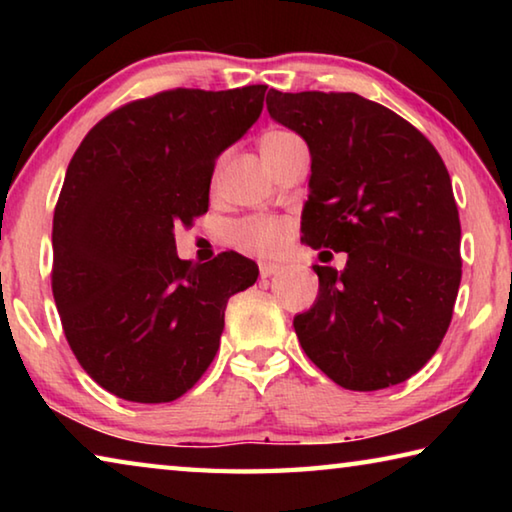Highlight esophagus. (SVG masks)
<instances>
[{"label":"esophagus","mask_w":512,"mask_h":512,"mask_svg":"<svg viewBox=\"0 0 512 512\" xmlns=\"http://www.w3.org/2000/svg\"><path fill=\"white\" fill-rule=\"evenodd\" d=\"M280 271V264H271V262H262L259 264V275L262 277H271Z\"/></svg>","instance_id":"34e87169"}]
</instances>
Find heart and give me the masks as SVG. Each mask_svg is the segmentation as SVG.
<instances>
[{"label": "heart", "mask_w": 512, "mask_h": 512, "mask_svg": "<svg viewBox=\"0 0 512 512\" xmlns=\"http://www.w3.org/2000/svg\"><path fill=\"white\" fill-rule=\"evenodd\" d=\"M296 140L298 135L289 131H268L262 137V142H259V149H262L264 160H268L271 155ZM228 239L232 246L244 250V253L257 257H273L287 244L289 223L282 219H273V216H248V219H239L230 225Z\"/></svg>", "instance_id": "1"}]
</instances>
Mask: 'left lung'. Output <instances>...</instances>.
I'll use <instances>...</instances> for the list:
<instances>
[{
  "label": "left lung",
  "instance_id": "8db88e82",
  "mask_svg": "<svg viewBox=\"0 0 512 512\" xmlns=\"http://www.w3.org/2000/svg\"><path fill=\"white\" fill-rule=\"evenodd\" d=\"M268 115L311 153L302 241L348 253L314 266L318 298L293 318L298 341L350 391L415 375L443 343L461 284V221L436 146L354 92L268 90Z\"/></svg>",
  "mask_w": 512,
  "mask_h": 512
}]
</instances>
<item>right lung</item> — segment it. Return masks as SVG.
I'll return each instance as SVG.
<instances>
[{"label":"right lung","instance_id":"right-lung-1","mask_svg":"<svg viewBox=\"0 0 512 512\" xmlns=\"http://www.w3.org/2000/svg\"><path fill=\"white\" fill-rule=\"evenodd\" d=\"M266 85L176 88L124 103L83 137L54 210L51 291L81 368L128 402L185 395L216 357L230 296L259 268L176 255L210 205L216 158L255 124Z\"/></svg>","mask_w":512,"mask_h":512}]
</instances>
